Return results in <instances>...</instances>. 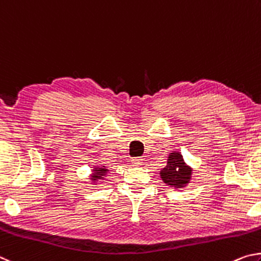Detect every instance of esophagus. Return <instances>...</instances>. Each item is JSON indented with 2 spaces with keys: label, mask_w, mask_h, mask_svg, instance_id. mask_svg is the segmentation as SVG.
Wrapping results in <instances>:
<instances>
[{
  "label": "esophagus",
  "mask_w": 261,
  "mask_h": 261,
  "mask_svg": "<svg viewBox=\"0 0 261 261\" xmlns=\"http://www.w3.org/2000/svg\"><path fill=\"white\" fill-rule=\"evenodd\" d=\"M142 162H143L142 158H133V159H132V163H133L134 166L142 165Z\"/></svg>",
  "instance_id": "esophagus-1"
}]
</instances>
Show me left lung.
Here are the masks:
<instances>
[{
	"label": "left lung",
	"mask_w": 261,
	"mask_h": 261,
	"mask_svg": "<svg viewBox=\"0 0 261 261\" xmlns=\"http://www.w3.org/2000/svg\"><path fill=\"white\" fill-rule=\"evenodd\" d=\"M164 184L174 189H181L187 187L193 175V168L187 165L181 152L173 151L167 157V164L159 172Z\"/></svg>",
	"instance_id": "8db88e82"
}]
</instances>
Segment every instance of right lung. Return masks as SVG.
<instances>
[{"label":"right lung","mask_w":261,"mask_h":261,"mask_svg":"<svg viewBox=\"0 0 261 261\" xmlns=\"http://www.w3.org/2000/svg\"><path fill=\"white\" fill-rule=\"evenodd\" d=\"M108 173L109 170L105 166H95L93 168V173L90 174L91 184H97L98 180H104V177Z\"/></svg>","instance_id":"obj_1"}]
</instances>
